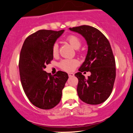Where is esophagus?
I'll list each match as a JSON object with an SVG mask.
<instances>
[{
	"label": "esophagus",
	"mask_w": 133,
	"mask_h": 133,
	"mask_svg": "<svg viewBox=\"0 0 133 133\" xmlns=\"http://www.w3.org/2000/svg\"><path fill=\"white\" fill-rule=\"evenodd\" d=\"M68 75H69V77H73V76H74V73H72V72H69Z\"/></svg>",
	"instance_id": "1"
}]
</instances>
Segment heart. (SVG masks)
Here are the masks:
<instances>
[{
  "label": "heart",
  "mask_w": 133,
  "mask_h": 133,
  "mask_svg": "<svg viewBox=\"0 0 133 133\" xmlns=\"http://www.w3.org/2000/svg\"><path fill=\"white\" fill-rule=\"evenodd\" d=\"M66 41L71 44V45L75 49H78L81 45V41L75 35H69L66 37ZM58 53V45L55 43L52 47L53 56H56ZM77 64V61L75 59H64L59 64V65L63 70L67 71H72Z\"/></svg>",
  "instance_id": "b5f03b06"
}]
</instances>
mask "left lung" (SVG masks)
Here are the masks:
<instances>
[{
    "instance_id": "8db88e82",
    "label": "left lung",
    "mask_w": 133,
    "mask_h": 133,
    "mask_svg": "<svg viewBox=\"0 0 133 133\" xmlns=\"http://www.w3.org/2000/svg\"><path fill=\"white\" fill-rule=\"evenodd\" d=\"M83 36L88 46L84 62L75 74L78 79L77 91L79 97L92 105L104 103L113 88L116 78V63L109 41L101 32L89 25L69 28ZM91 74L86 78L82 71Z\"/></svg>"
}]
</instances>
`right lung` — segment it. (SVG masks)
Returning <instances> with one entry per match:
<instances>
[{"label":"right lung","mask_w":133,"mask_h":133,"mask_svg":"<svg viewBox=\"0 0 133 133\" xmlns=\"http://www.w3.org/2000/svg\"><path fill=\"white\" fill-rule=\"evenodd\" d=\"M64 30H39L27 37L19 57L21 84L30 103L42 109H50L61 99L68 74L59 71L52 76L44 71L53 59L52 47Z\"/></svg>","instance_id":"1"}]
</instances>
